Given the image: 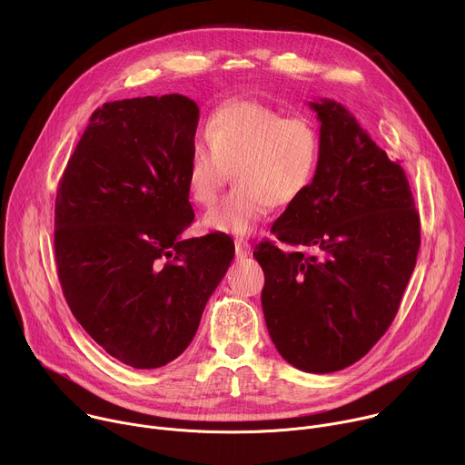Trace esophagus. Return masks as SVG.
I'll return each instance as SVG.
<instances>
[{"instance_id": "1", "label": "esophagus", "mask_w": 465, "mask_h": 465, "mask_svg": "<svg viewBox=\"0 0 465 465\" xmlns=\"http://www.w3.org/2000/svg\"><path fill=\"white\" fill-rule=\"evenodd\" d=\"M252 253V246L244 239H235V257L237 259H246Z\"/></svg>"}]
</instances>
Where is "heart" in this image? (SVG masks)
I'll return each mask as SVG.
<instances>
[{
  "mask_svg": "<svg viewBox=\"0 0 465 465\" xmlns=\"http://www.w3.org/2000/svg\"><path fill=\"white\" fill-rule=\"evenodd\" d=\"M322 160V136L305 115L237 99L219 106L196 140L187 162L193 201L212 206L232 173L235 187L204 224L215 232L246 235L274 206H291L311 189Z\"/></svg>",
  "mask_w": 465,
  "mask_h": 465,
  "instance_id": "1",
  "label": "heart"
}]
</instances>
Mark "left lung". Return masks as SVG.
<instances>
[{
	"instance_id": "obj_1",
	"label": "left lung",
	"mask_w": 465,
	"mask_h": 465,
	"mask_svg": "<svg viewBox=\"0 0 465 465\" xmlns=\"http://www.w3.org/2000/svg\"><path fill=\"white\" fill-rule=\"evenodd\" d=\"M309 106L320 121V167L271 230L298 248L264 241L253 257L276 350L302 371L331 373L362 359L395 318L416 267L420 215L403 167L346 106Z\"/></svg>"
}]
</instances>
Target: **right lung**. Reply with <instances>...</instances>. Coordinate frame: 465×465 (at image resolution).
<instances>
[{
  "mask_svg": "<svg viewBox=\"0 0 465 465\" xmlns=\"http://www.w3.org/2000/svg\"><path fill=\"white\" fill-rule=\"evenodd\" d=\"M198 106L180 94L104 103L54 203L58 280L74 316L119 362L153 370L191 344L235 253L226 233L183 239Z\"/></svg>",
  "mask_w": 465,
  "mask_h": 465,
  "instance_id": "obj_1",
  "label": "right lung"
}]
</instances>
